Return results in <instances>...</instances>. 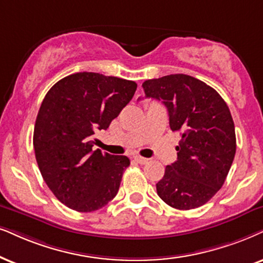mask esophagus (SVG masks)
Returning a JSON list of instances; mask_svg holds the SVG:
<instances>
[{"mask_svg":"<svg viewBox=\"0 0 263 263\" xmlns=\"http://www.w3.org/2000/svg\"><path fill=\"white\" fill-rule=\"evenodd\" d=\"M134 159H135V161H137L138 164H141V165H144V164H147V162L149 161L148 159L143 158V156H139V155H136V156H134Z\"/></svg>","mask_w":263,"mask_h":263,"instance_id":"esophagus-1","label":"esophagus"}]
</instances>
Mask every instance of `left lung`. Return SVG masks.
Returning a JSON list of instances; mask_svg holds the SVG:
<instances>
[{"label": "left lung", "mask_w": 263, "mask_h": 263, "mask_svg": "<svg viewBox=\"0 0 263 263\" xmlns=\"http://www.w3.org/2000/svg\"><path fill=\"white\" fill-rule=\"evenodd\" d=\"M145 97L167 108L172 131H181L177 160L156 183L158 195L171 208L191 210L220 191L233 162L234 122L223 98L193 76L174 74L147 80Z\"/></svg>", "instance_id": "8db88e82"}]
</instances>
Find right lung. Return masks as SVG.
<instances>
[{"instance_id": "obj_1", "label": "right lung", "mask_w": 263, "mask_h": 263, "mask_svg": "<svg viewBox=\"0 0 263 263\" xmlns=\"http://www.w3.org/2000/svg\"><path fill=\"white\" fill-rule=\"evenodd\" d=\"M136 88L135 81L84 71L59 80L42 101L36 161L55 198L72 210L96 211L118 194L129 159L93 151V135L109 127Z\"/></svg>"}]
</instances>
